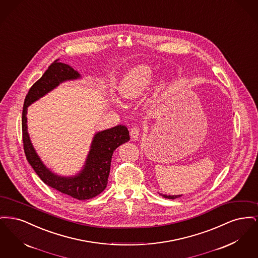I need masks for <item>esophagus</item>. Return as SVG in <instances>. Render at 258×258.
<instances>
[{
	"instance_id": "1",
	"label": "esophagus",
	"mask_w": 258,
	"mask_h": 258,
	"mask_svg": "<svg viewBox=\"0 0 258 258\" xmlns=\"http://www.w3.org/2000/svg\"><path fill=\"white\" fill-rule=\"evenodd\" d=\"M139 133H140V128H139L138 126H133V127L131 128L130 135H131L133 139H137L138 136H139Z\"/></svg>"
}]
</instances>
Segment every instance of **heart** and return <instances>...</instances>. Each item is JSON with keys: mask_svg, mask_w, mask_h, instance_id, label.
Segmentation results:
<instances>
[{"mask_svg": "<svg viewBox=\"0 0 258 258\" xmlns=\"http://www.w3.org/2000/svg\"><path fill=\"white\" fill-rule=\"evenodd\" d=\"M154 76L155 71L151 66H136L123 75L119 85L120 94L123 98L127 99H136L140 98L151 84ZM165 82L160 81L157 90L161 91L163 90Z\"/></svg>", "mask_w": 258, "mask_h": 258, "instance_id": "obj_1", "label": "heart"}]
</instances>
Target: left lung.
<instances>
[{"label":"left lung","mask_w":258,"mask_h":258,"mask_svg":"<svg viewBox=\"0 0 258 258\" xmlns=\"http://www.w3.org/2000/svg\"><path fill=\"white\" fill-rule=\"evenodd\" d=\"M165 198H168V199H175V198H178V197H181V196H162Z\"/></svg>","instance_id":"8db88e82"}]
</instances>
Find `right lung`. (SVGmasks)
<instances>
[{
    "label": "right lung",
    "instance_id": "obj_1",
    "mask_svg": "<svg viewBox=\"0 0 258 258\" xmlns=\"http://www.w3.org/2000/svg\"><path fill=\"white\" fill-rule=\"evenodd\" d=\"M78 77H80V74L59 60L50 64L43 75L30 88L25 98L22 112V138L27 160L43 183L63 195L78 200H85L97 197L106 187L113 152L130 140V133L126 126L119 124L98 133L92 142L83 170L74 177H61L50 171L38 158L28 135L26 116L27 108L31 103L43 97L61 82Z\"/></svg>",
    "mask_w": 258,
    "mask_h": 258
}]
</instances>
